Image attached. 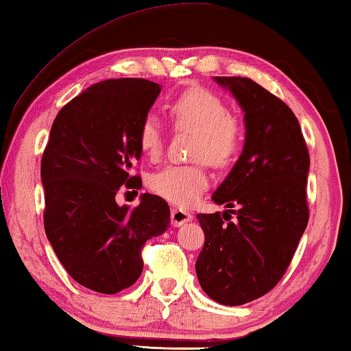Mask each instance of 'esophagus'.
I'll list each match as a JSON object with an SVG mask.
<instances>
[{"label": "esophagus", "instance_id": "esophagus-1", "mask_svg": "<svg viewBox=\"0 0 351 351\" xmlns=\"http://www.w3.org/2000/svg\"><path fill=\"white\" fill-rule=\"evenodd\" d=\"M191 219H193V215H191L189 210L179 209V208H176V209L171 210V223H172V227H182V225L189 223Z\"/></svg>", "mask_w": 351, "mask_h": 351}]
</instances>
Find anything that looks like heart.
<instances>
[{
    "instance_id": "obj_1",
    "label": "heart",
    "mask_w": 351,
    "mask_h": 351,
    "mask_svg": "<svg viewBox=\"0 0 351 351\" xmlns=\"http://www.w3.org/2000/svg\"><path fill=\"white\" fill-rule=\"evenodd\" d=\"M169 118L176 129L193 132V158H203L214 167H225L243 145L241 123L230 117L219 95L203 88H191L169 104ZM165 132L155 117H147L138 131V147L152 160L161 155ZM209 177L203 166L171 165L148 177V189L167 203L189 208L208 190Z\"/></svg>"
}]
</instances>
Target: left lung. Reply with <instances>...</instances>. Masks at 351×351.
Segmentation results:
<instances>
[{"mask_svg":"<svg viewBox=\"0 0 351 351\" xmlns=\"http://www.w3.org/2000/svg\"><path fill=\"white\" fill-rule=\"evenodd\" d=\"M244 113V145L214 191L223 214H198L204 246L196 261L203 291L222 305L265 295L289 267L308 223L310 156L287 105L241 76H214ZM230 213H237L233 223ZM223 219H228L225 224Z\"/></svg>","mask_w":351,"mask_h":351,"instance_id":"obj_1","label":"left lung"}]
</instances>
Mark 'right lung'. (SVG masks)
Returning <instances> with one entry per match:
<instances>
[{
  "mask_svg": "<svg viewBox=\"0 0 351 351\" xmlns=\"http://www.w3.org/2000/svg\"><path fill=\"white\" fill-rule=\"evenodd\" d=\"M161 88L142 78L90 86L57 113L43 153L46 237L69 275L100 294L131 287L143 270L142 246L171 225L160 196L142 193L136 209L114 199L119 186L141 189L131 176L138 131Z\"/></svg>",
  "mask_w": 351,
  "mask_h": 351,
  "instance_id": "1",
  "label": "right lung"
}]
</instances>
